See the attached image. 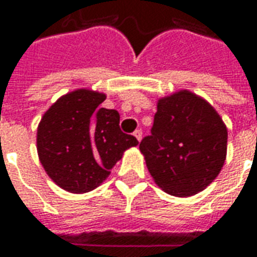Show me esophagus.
Instances as JSON below:
<instances>
[{
	"instance_id": "34e87169",
	"label": "esophagus",
	"mask_w": 257,
	"mask_h": 257,
	"mask_svg": "<svg viewBox=\"0 0 257 257\" xmlns=\"http://www.w3.org/2000/svg\"><path fill=\"white\" fill-rule=\"evenodd\" d=\"M134 136L140 142V140H142V138H143V132H142L140 129H136V131L134 132Z\"/></svg>"
}]
</instances>
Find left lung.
<instances>
[{
  "label": "left lung",
  "instance_id": "1",
  "mask_svg": "<svg viewBox=\"0 0 257 257\" xmlns=\"http://www.w3.org/2000/svg\"><path fill=\"white\" fill-rule=\"evenodd\" d=\"M139 149L165 193L189 197L206 189L220 173L227 128L208 101L190 90H179L158 100L151 135Z\"/></svg>",
  "mask_w": 257,
  "mask_h": 257
}]
</instances>
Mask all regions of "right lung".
<instances>
[{
	"instance_id": "add662e5",
	"label": "right lung",
	"mask_w": 257,
	"mask_h": 257,
	"mask_svg": "<svg viewBox=\"0 0 257 257\" xmlns=\"http://www.w3.org/2000/svg\"><path fill=\"white\" fill-rule=\"evenodd\" d=\"M104 93L77 89L48 108L37 129L42 167L59 187L88 193L106 180L123 151L138 146L119 128L117 110L99 107Z\"/></svg>"
}]
</instances>
